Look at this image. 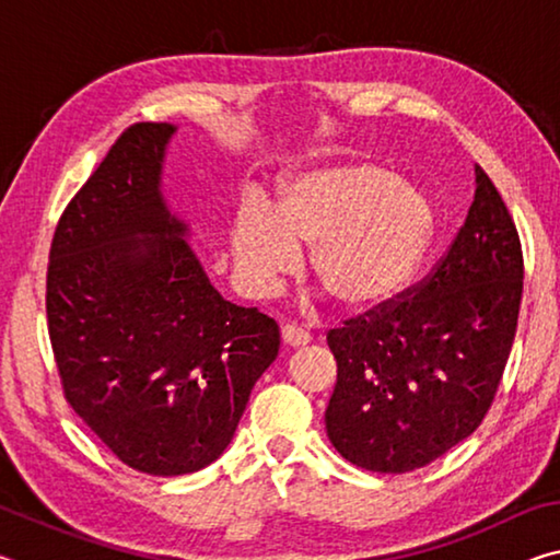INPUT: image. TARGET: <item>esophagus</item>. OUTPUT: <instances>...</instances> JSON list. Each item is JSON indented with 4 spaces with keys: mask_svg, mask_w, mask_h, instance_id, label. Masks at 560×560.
<instances>
[{
    "mask_svg": "<svg viewBox=\"0 0 560 560\" xmlns=\"http://www.w3.org/2000/svg\"><path fill=\"white\" fill-rule=\"evenodd\" d=\"M281 340L291 348H299V346H306L311 336L306 334V330L299 328V326H283L281 328Z\"/></svg>",
    "mask_w": 560,
    "mask_h": 560,
    "instance_id": "esophagus-1",
    "label": "esophagus"
}]
</instances>
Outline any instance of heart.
Here are the masks:
<instances>
[{
  "label": "heart",
  "instance_id": "b5f03b06",
  "mask_svg": "<svg viewBox=\"0 0 560 560\" xmlns=\"http://www.w3.org/2000/svg\"><path fill=\"white\" fill-rule=\"evenodd\" d=\"M434 232L432 207L393 170L343 163L316 170L283 189L269 212L244 202L232 222L240 277L269 293L308 252V277L340 308L393 299L422 267Z\"/></svg>",
  "mask_w": 560,
  "mask_h": 560
}]
</instances>
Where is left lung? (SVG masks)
Masks as SVG:
<instances>
[{"label": "left lung", "instance_id": "8db88e82", "mask_svg": "<svg viewBox=\"0 0 560 560\" xmlns=\"http://www.w3.org/2000/svg\"><path fill=\"white\" fill-rule=\"evenodd\" d=\"M521 291L516 224L477 165L467 220L428 277L328 330L338 381L326 432L340 457L405 474L467 440L499 390Z\"/></svg>", "mask_w": 560, "mask_h": 560}]
</instances>
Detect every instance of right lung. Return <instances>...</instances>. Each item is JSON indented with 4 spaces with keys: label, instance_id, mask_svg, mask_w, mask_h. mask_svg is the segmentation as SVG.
<instances>
[{
    "label": "right lung",
    "instance_id": "obj_1",
    "mask_svg": "<svg viewBox=\"0 0 560 560\" xmlns=\"http://www.w3.org/2000/svg\"><path fill=\"white\" fill-rule=\"evenodd\" d=\"M170 122L120 132L56 224L46 318L63 395L128 467L177 477L232 442L279 355L277 320L224 301L163 200Z\"/></svg>",
    "mask_w": 560,
    "mask_h": 560
}]
</instances>
